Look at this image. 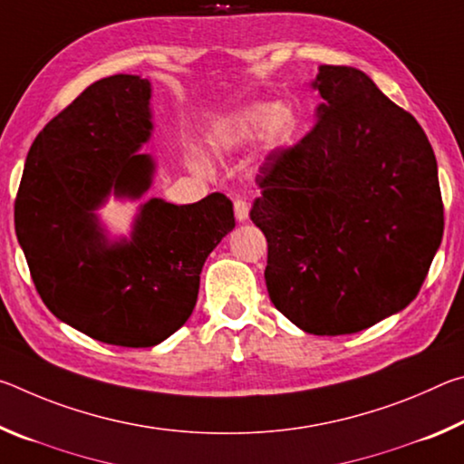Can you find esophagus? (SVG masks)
Listing matches in <instances>:
<instances>
[{
	"label": "esophagus",
	"instance_id": "obj_1",
	"mask_svg": "<svg viewBox=\"0 0 464 464\" xmlns=\"http://www.w3.org/2000/svg\"><path fill=\"white\" fill-rule=\"evenodd\" d=\"M233 207H235V218H237L239 223L246 221L247 215H249V204L243 200V198H235Z\"/></svg>",
	"mask_w": 464,
	"mask_h": 464
}]
</instances>
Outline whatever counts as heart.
Listing matches in <instances>:
<instances>
[{
  "label": "heart",
  "instance_id": "b5f03b06",
  "mask_svg": "<svg viewBox=\"0 0 464 464\" xmlns=\"http://www.w3.org/2000/svg\"><path fill=\"white\" fill-rule=\"evenodd\" d=\"M296 124L298 119L295 110L286 104H256L241 110L229 122V127H225L221 145L227 149L241 147L256 137H260L266 129H268L274 139H286L293 135Z\"/></svg>",
  "mask_w": 464,
  "mask_h": 464
}]
</instances>
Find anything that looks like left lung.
I'll return each mask as SVG.
<instances>
[{
    "instance_id": "obj_1",
    "label": "left lung",
    "mask_w": 464,
    "mask_h": 464,
    "mask_svg": "<svg viewBox=\"0 0 464 464\" xmlns=\"http://www.w3.org/2000/svg\"><path fill=\"white\" fill-rule=\"evenodd\" d=\"M317 122L266 157L249 210L266 286L295 325L345 335L418 296L444 233L436 155L418 121L354 67L321 65Z\"/></svg>"
}]
</instances>
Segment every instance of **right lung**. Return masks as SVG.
<instances>
[{
	"mask_svg": "<svg viewBox=\"0 0 464 464\" xmlns=\"http://www.w3.org/2000/svg\"><path fill=\"white\" fill-rule=\"evenodd\" d=\"M151 85L137 75L92 83L46 122L15 194V235L54 317L93 340L151 348L182 327L198 298L204 260L235 227L221 192L194 204L149 200L132 241L108 246L93 208L110 190L143 194L153 161Z\"/></svg>",
	"mask_w": 464,
	"mask_h": 464,
	"instance_id": "add662e5",
	"label": "right lung"
}]
</instances>
